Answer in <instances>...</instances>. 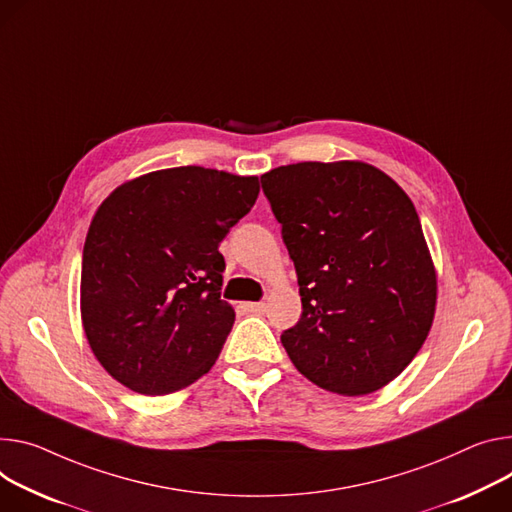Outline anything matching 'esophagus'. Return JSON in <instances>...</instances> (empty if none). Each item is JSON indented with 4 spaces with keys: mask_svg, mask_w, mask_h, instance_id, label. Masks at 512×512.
<instances>
[{
    "mask_svg": "<svg viewBox=\"0 0 512 512\" xmlns=\"http://www.w3.org/2000/svg\"><path fill=\"white\" fill-rule=\"evenodd\" d=\"M245 308H247L249 312H253V314H261V312H265L267 306H265L263 302H247Z\"/></svg>",
    "mask_w": 512,
    "mask_h": 512,
    "instance_id": "esophagus-1",
    "label": "esophagus"
}]
</instances>
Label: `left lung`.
Returning <instances> with one entry per match:
<instances>
[{
	"instance_id": "obj_1",
	"label": "left lung",
	"mask_w": 512,
	"mask_h": 512,
	"mask_svg": "<svg viewBox=\"0 0 512 512\" xmlns=\"http://www.w3.org/2000/svg\"><path fill=\"white\" fill-rule=\"evenodd\" d=\"M294 261L302 314L282 343L312 384L343 396L390 384L423 347L437 275L414 204L361 161L261 175Z\"/></svg>"
}]
</instances>
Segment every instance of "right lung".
Returning <instances> with one entry per match:
<instances>
[{"mask_svg": "<svg viewBox=\"0 0 512 512\" xmlns=\"http://www.w3.org/2000/svg\"><path fill=\"white\" fill-rule=\"evenodd\" d=\"M259 179L196 165L122 183L89 224L81 320L108 374L163 396L214 365L235 310L220 300L218 251L255 204Z\"/></svg>", "mask_w": 512, "mask_h": 512, "instance_id": "obj_1", "label": "right lung"}]
</instances>
